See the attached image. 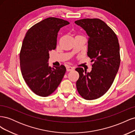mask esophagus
I'll return each instance as SVG.
<instances>
[{
  "mask_svg": "<svg viewBox=\"0 0 135 135\" xmlns=\"http://www.w3.org/2000/svg\"><path fill=\"white\" fill-rule=\"evenodd\" d=\"M74 70V68L72 67V66H68L66 67V70L68 71H71V70Z\"/></svg>",
  "mask_w": 135,
  "mask_h": 135,
  "instance_id": "obj_1",
  "label": "esophagus"
}]
</instances>
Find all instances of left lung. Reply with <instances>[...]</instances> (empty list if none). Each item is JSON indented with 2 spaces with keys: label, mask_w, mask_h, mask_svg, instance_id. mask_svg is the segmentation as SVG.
I'll return each instance as SVG.
<instances>
[{
  "label": "left lung",
  "mask_w": 135,
  "mask_h": 135,
  "mask_svg": "<svg viewBox=\"0 0 135 135\" xmlns=\"http://www.w3.org/2000/svg\"><path fill=\"white\" fill-rule=\"evenodd\" d=\"M75 23L89 36L87 55L93 62L90 73L75 69L79 74L76 88L83 99L95 100L107 93L115 79L120 63L119 44L115 32L100 19H81Z\"/></svg>",
  "instance_id": "obj_1"
}]
</instances>
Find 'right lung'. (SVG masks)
<instances>
[{"instance_id":"obj_1","label":"right lung","mask_w":135,"mask_h":135,"mask_svg":"<svg viewBox=\"0 0 135 135\" xmlns=\"http://www.w3.org/2000/svg\"><path fill=\"white\" fill-rule=\"evenodd\" d=\"M69 23L63 19L48 17L35 24L26 32L20 53V67L23 79L36 95H51L66 73L64 65L52 68L48 61L49 51L56 47L60 28Z\"/></svg>"}]
</instances>
